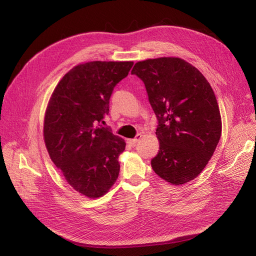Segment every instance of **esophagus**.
I'll return each instance as SVG.
<instances>
[{"label": "esophagus", "mask_w": 256, "mask_h": 256, "mask_svg": "<svg viewBox=\"0 0 256 256\" xmlns=\"http://www.w3.org/2000/svg\"><path fill=\"white\" fill-rule=\"evenodd\" d=\"M141 138H142V134H138L137 136H136V138H134V139H128V143L130 144V145H136V144H137V143L141 140Z\"/></svg>", "instance_id": "34e87169"}]
</instances>
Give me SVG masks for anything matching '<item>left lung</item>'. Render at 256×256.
I'll return each instance as SVG.
<instances>
[{
  "label": "left lung",
  "mask_w": 256,
  "mask_h": 256,
  "mask_svg": "<svg viewBox=\"0 0 256 256\" xmlns=\"http://www.w3.org/2000/svg\"><path fill=\"white\" fill-rule=\"evenodd\" d=\"M132 74L144 82L158 120L160 150L151 160L153 171L175 185L196 178L221 136L220 112L210 83L179 58L138 62Z\"/></svg>",
  "instance_id": "8db88e82"
}]
</instances>
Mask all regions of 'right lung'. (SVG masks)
I'll list each match as a JSON object with an SVG mask.
<instances>
[{
  "instance_id": "obj_1",
  "label": "right lung",
  "mask_w": 256,
  "mask_h": 256,
  "mask_svg": "<svg viewBox=\"0 0 256 256\" xmlns=\"http://www.w3.org/2000/svg\"><path fill=\"white\" fill-rule=\"evenodd\" d=\"M132 62H90L78 64L56 85L45 113L44 141L64 179L81 194L104 196L118 178V156L126 142L100 126L109 100Z\"/></svg>"
}]
</instances>
